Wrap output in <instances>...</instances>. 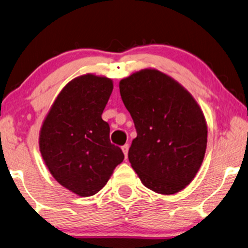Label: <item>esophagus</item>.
Listing matches in <instances>:
<instances>
[{"mask_svg": "<svg viewBox=\"0 0 248 248\" xmlns=\"http://www.w3.org/2000/svg\"><path fill=\"white\" fill-rule=\"evenodd\" d=\"M121 150H122V152H124V156L127 157V155H128V151H129V145L128 144H126V145H124V146L121 147Z\"/></svg>", "mask_w": 248, "mask_h": 248, "instance_id": "obj_1", "label": "esophagus"}]
</instances>
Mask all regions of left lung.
<instances>
[{"instance_id": "obj_1", "label": "left lung", "mask_w": 248, "mask_h": 248, "mask_svg": "<svg viewBox=\"0 0 248 248\" xmlns=\"http://www.w3.org/2000/svg\"><path fill=\"white\" fill-rule=\"evenodd\" d=\"M119 88L137 131L128 158L140 181L163 195L184 189L206 151L207 126L200 105L179 82L156 69L121 79Z\"/></svg>"}]
</instances>
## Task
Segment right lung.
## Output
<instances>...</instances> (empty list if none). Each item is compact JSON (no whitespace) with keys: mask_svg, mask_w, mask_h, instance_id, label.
<instances>
[{"mask_svg":"<svg viewBox=\"0 0 248 248\" xmlns=\"http://www.w3.org/2000/svg\"><path fill=\"white\" fill-rule=\"evenodd\" d=\"M113 90L110 78L92 74L72 79L49 108L39 133V151L59 184L81 197L100 191L118 164L121 148L111 144L102 113Z\"/></svg>","mask_w":248,"mask_h":248,"instance_id":"add662e5","label":"right lung"}]
</instances>
